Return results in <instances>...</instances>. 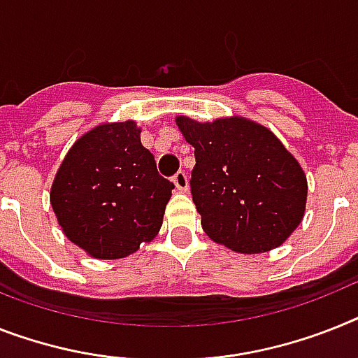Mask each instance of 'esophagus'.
<instances>
[{
	"label": "esophagus",
	"instance_id": "1",
	"mask_svg": "<svg viewBox=\"0 0 358 358\" xmlns=\"http://www.w3.org/2000/svg\"><path fill=\"white\" fill-rule=\"evenodd\" d=\"M173 184H174V187L178 189V191H182V193H184V191H187V187H189L187 174H185L184 171H178V173L173 176Z\"/></svg>",
	"mask_w": 358,
	"mask_h": 358
}]
</instances>
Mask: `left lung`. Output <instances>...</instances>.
<instances>
[{"label":"left lung","mask_w":358,"mask_h":358,"mask_svg":"<svg viewBox=\"0 0 358 358\" xmlns=\"http://www.w3.org/2000/svg\"><path fill=\"white\" fill-rule=\"evenodd\" d=\"M176 123L194 147L191 194L207 236L245 255L284 244L304 218L308 180L280 140L242 116Z\"/></svg>","instance_id":"8db88e82"}]
</instances>
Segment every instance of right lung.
<instances>
[{"mask_svg":"<svg viewBox=\"0 0 358 358\" xmlns=\"http://www.w3.org/2000/svg\"><path fill=\"white\" fill-rule=\"evenodd\" d=\"M173 189L140 142L136 122L127 120L98 125L71 147L52 182L50 206L72 244L114 260L158 235Z\"/></svg>","mask_w":358,"mask_h":358,"instance_id":"add662e5","label":"right lung"}]
</instances>
